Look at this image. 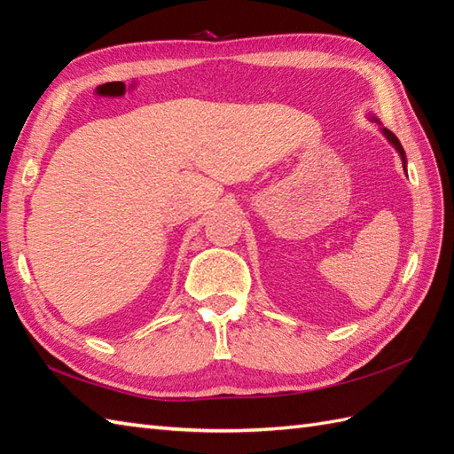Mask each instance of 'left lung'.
I'll list each match as a JSON object with an SVG mask.
<instances>
[{"mask_svg":"<svg viewBox=\"0 0 454 454\" xmlns=\"http://www.w3.org/2000/svg\"><path fill=\"white\" fill-rule=\"evenodd\" d=\"M376 122L380 124V132L384 134V138H387L388 142H390V146L398 152V156H400V160H402V168H403V171H406V176H408V160H406V152H403V148H402V144H400V140L394 137V134L388 130V129H384L382 127V122L376 119V117H372Z\"/></svg>","mask_w":454,"mask_h":454,"instance_id":"obj_1","label":"left lung"}]
</instances>
